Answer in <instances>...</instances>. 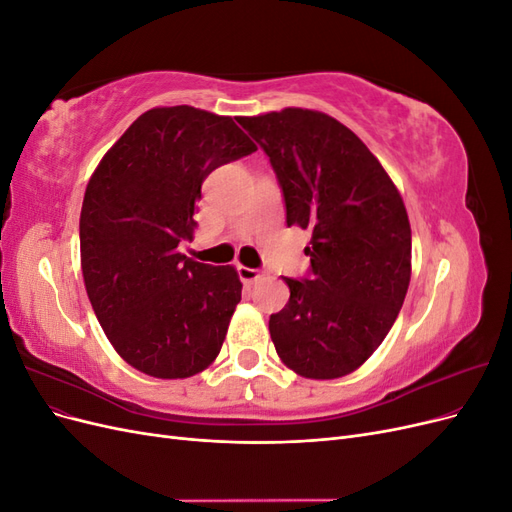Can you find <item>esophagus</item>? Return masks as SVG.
<instances>
[{
    "label": "esophagus",
    "mask_w": 512,
    "mask_h": 512,
    "mask_svg": "<svg viewBox=\"0 0 512 512\" xmlns=\"http://www.w3.org/2000/svg\"><path fill=\"white\" fill-rule=\"evenodd\" d=\"M237 273H239L243 284H252V282H256V280H260V277H262L260 269H250V267H243V265L237 267Z\"/></svg>",
    "instance_id": "esophagus-1"
}]
</instances>
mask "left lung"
Returning <instances> with one entry per match:
<instances>
[{"label": "left lung", "instance_id": "obj_1", "mask_svg": "<svg viewBox=\"0 0 512 512\" xmlns=\"http://www.w3.org/2000/svg\"><path fill=\"white\" fill-rule=\"evenodd\" d=\"M282 185L286 224L309 230L312 275L284 282L290 299L269 320L294 374L335 380L378 350L404 305L412 230L397 185L344 123L309 108L239 117Z\"/></svg>", "mask_w": 512, "mask_h": 512}]
</instances>
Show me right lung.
<instances>
[{"instance_id": "add662e5", "label": "right lung", "mask_w": 512, "mask_h": 512, "mask_svg": "<svg viewBox=\"0 0 512 512\" xmlns=\"http://www.w3.org/2000/svg\"><path fill=\"white\" fill-rule=\"evenodd\" d=\"M256 145L232 117L158 106L104 153L81 209L87 297L108 342L134 369L190 378L220 354L241 280L179 252L194 239L200 185Z\"/></svg>"}]
</instances>
